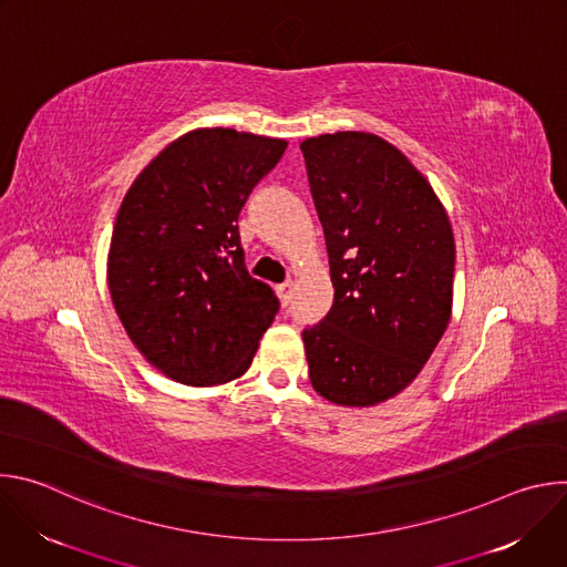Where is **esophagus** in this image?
<instances>
[{"label":"esophagus","instance_id":"esophagus-1","mask_svg":"<svg viewBox=\"0 0 567 567\" xmlns=\"http://www.w3.org/2000/svg\"><path fill=\"white\" fill-rule=\"evenodd\" d=\"M291 291H293V282H282V285H278V287H276V293H278V298H280V302H282V305H289V300H291Z\"/></svg>","mask_w":567,"mask_h":567}]
</instances>
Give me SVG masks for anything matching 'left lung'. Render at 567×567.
Segmentation results:
<instances>
[{
    "mask_svg": "<svg viewBox=\"0 0 567 567\" xmlns=\"http://www.w3.org/2000/svg\"><path fill=\"white\" fill-rule=\"evenodd\" d=\"M300 150L334 287L330 313L302 332L309 381L337 406H377L417 379L449 328L453 228L385 138L337 132Z\"/></svg>",
    "mask_w": 567,
    "mask_h": 567,
    "instance_id": "left-lung-1",
    "label": "left lung"
}]
</instances>
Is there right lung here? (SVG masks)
<instances>
[{"label": "right lung", "mask_w": 567, "mask_h": 567, "mask_svg": "<svg viewBox=\"0 0 567 567\" xmlns=\"http://www.w3.org/2000/svg\"><path fill=\"white\" fill-rule=\"evenodd\" d=\"M285 138L199 127L161 150L125 193L107 254L114 309L150 365L184 385L245 374L278 311L249 276L237 215Z\"/></svg>", "instance_id": "right-lung-1"}]
</instances>
